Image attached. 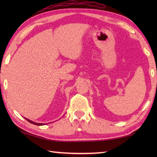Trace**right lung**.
Instances as JSON below:
<instances>
[{
    "label": "right lung",
    "mask_w": 157,
    "mask_h": 157,
    "mask_svg": "<svg viewBox=\"0 0 157 157\" xmlns=\"http://www.w3.org/2000/svg\"><path fill=\"white\" fill-rule=\"evenodd\" d=\"M25 119L27 120V121H28L29 123H32V124H34V125H44V124H43V123H35V122H33V121H30V120H29V119Z\"/></svg>",
    "instance_id": "add662e5"
}]
</instances>
